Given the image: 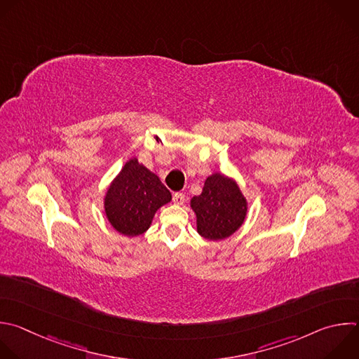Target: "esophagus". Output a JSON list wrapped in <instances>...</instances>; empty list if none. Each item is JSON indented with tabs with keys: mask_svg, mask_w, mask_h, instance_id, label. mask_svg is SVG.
Returning a JSON list of instances; mask_svg holds the SVG:
<instances>
[{
	"mask_svg": "<svg viewBox=\"0 0 359 359\" xmlns=\"http://www.w3.org/2000/svg\"><path fill=\"white\" fill-rule=\"evenodd\" d=\"M173 201H175V204L182 205L184 203V194L183 193H175L173 194Z\"/></svg>",
	"mask_w": 359,
	"mask_h": 359,
	"instance_id": "1",
	"label": "esophagus"
}]
</instances>
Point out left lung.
<instances>
[{
  "label": "left lung",
  "instance_id": "left-lung-1",
  "mask_svg": "<svg viewBox=\"0 0 359 359\" xmlns=\"http://www.w3.org/2000/svg\"><path fill=\"white\" fill-rule=\"evenodd\" d=\"M197 218V232L210 241L225 240L244 224L248 203L233 179L212 173L200 196L190 200Z\"/></svg>",
  "mask_w": 359,
  "mask_h": 359
}]
</instances>
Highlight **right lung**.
<instances>
[{"label":"right lung","instance_id":"add662e5","mask_svg":"<svg viewBox=\"0 0 359 359\" xmlns=\"http://www.w3.org/2000/svg\"><path fill=\"white\" fill-rule=\"evenodd\" d=\"M170 200L172 194L161 179L133 158L109 184L104 210L115 231L137 236L151 226L155 212Z\"/></svg>","mask_w":359,"mask_h":359}]
</instances>
